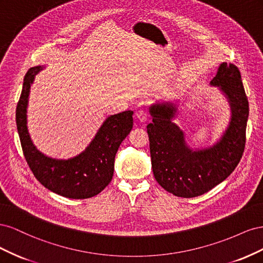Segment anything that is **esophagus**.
<instances>
[{"mask_svg": "<svg viewBox=\"0 0 263 263\" xmlns=\"http://www.w3.org/2000/svg\"><path fill=\"white\" fill-rule=\"evenodd\" d=\"M147 116H148L147 112L144 109H139L138 112H136V118L141 123H144V122L147 121Z\"/></svg>", "mask_w": 263, "mask_h": 263, "instance_id": "34e87169", "label": "esophagus"}]
</instances>
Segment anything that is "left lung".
Returning a JSON list of instances; mask_svg holds the SVG:
<instances>
[{"mask_svg": "<svg viewBox=\"0 0 263 263\" xmlns=\"http://www.w3.org/2000/svg\"><path fill=\"white\" fill-rule=\"evenodd\" d=\"M211 86L224 95L230 108L226 129L211 146L192 148L185 133L173 121L180 114V101L153 103L147 125L151 166L157 182L179 197H195L230 176L242 157L249 103L241 76L233 63L221 62Z\"/></svg>", "mask_w": 263, "mask_h": 263, "instance_id": "left-lung-1", "label": "left lung"}]
</instances>
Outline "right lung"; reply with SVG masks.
Wrapping results in <instances>:
<instances>
[{"mask_svg":"<svg viewBox=\"0 0 263 263\" xmlns=\"http://www.w3.org/2000/svg\"><path fill=\"white\" fill-rule=\"evenodd\" d=\"M46 66L30 68L24 78L16 107V125L24 156L35 178L51 192L74 200L98 195L112 181L119 145L133 128V110L109 115L86 148L68 159L45 155L31 140L27 126V108L31 84Z\"/></svg>","mask_w":263,"mask_h":263,"instance_id":"obj_1","label":"right lung"}]
</instances>
